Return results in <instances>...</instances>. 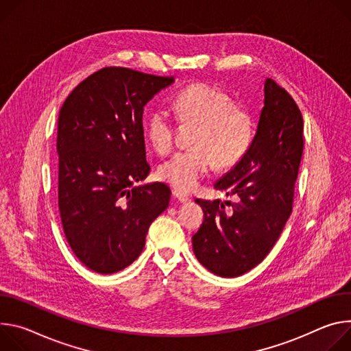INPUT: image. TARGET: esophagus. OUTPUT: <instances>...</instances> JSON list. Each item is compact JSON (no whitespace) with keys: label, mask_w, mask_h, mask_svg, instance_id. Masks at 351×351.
Returning a JSON list of instances; mask_svg holds the SVG:
<instances>
[{"label":"esophagus","mask_w":351,"mask_h":351,"mask_svg":"<svg viewBox=\"0 0 351 351\" xmlns=\"http://www.w3.org/2000/svg\"><path fill=\"white\" fill-rule=\"evenodd\" d=\"M173 195H174L176 199H178V201L182 202V204L191 201V198L186 195V193H184V192L180 191V189H173Z\"/></svg>","instance_id":"obj_1"}]
</instances>
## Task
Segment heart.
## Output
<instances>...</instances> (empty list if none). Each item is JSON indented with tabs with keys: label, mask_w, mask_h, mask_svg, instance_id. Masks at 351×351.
Masks as SVG:
<instances>
[{
	"label": "heart",
	"mask_w": 351,
	"mask_h": 351,
	"mask_svg": "<svg viewBox=\"0 0 351 351\" xmlns=\"http://www.w3.org/2000/svg\"><path fill=\"white\" fill-rule=\"evenodd\" d=\"M170 107L181 121L199 125L192 139L195 149L176 153L159 167V177L176 189H195L215 165L228 169L247 153L254 135L252 121L221 90L205 84L192 85L178 92ZM146 134L159 153L173 149L176 123L166 108L149 112Z\"/></svg>",
	"instance_id": "obj_1"
}]
</instances>
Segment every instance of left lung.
Here are the masks:
<instances>
[{
	"label": "left lung",
	"mask_w": 351,
	"mask_h": 351,
	"mask_svg": "<svg viewBox=\"0 0 351 351\" xmlns=\"http://www.w3.org/2000/svg\"><path fill=\"white\" fill-rule=\"evenodd\" d=\"M302 115L274 80L263 81V107L243 159L215 182L231 212L219 201L195 199L205 220L192 236L197 259L216 276L237 278L261 263L290 217L302 156ZM227 204V202H226Z\"/></svg>",
	"instance_id": "left-lung-1"
}]
</instances>
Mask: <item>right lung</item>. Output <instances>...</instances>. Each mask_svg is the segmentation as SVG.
Segmentation results:
<instances>
[{"label": "right lung", "mask_w": 351, "mask_h": 351, "mask_svg": "<svg viewBox=\"0 0 351 351\" xmlns=\"http://www.w3.org/2000/svg\"><path fill=\"white\" fill-rule=\"evenodd\" d=\"M173 77L128 68L88 76L58 114V208L76 258L101 275L130 266L142 252L152 221L170 202L163 182H144L145 104Z\"/></svg>", "instance_id": "right-lung-1"}]
</instances>
